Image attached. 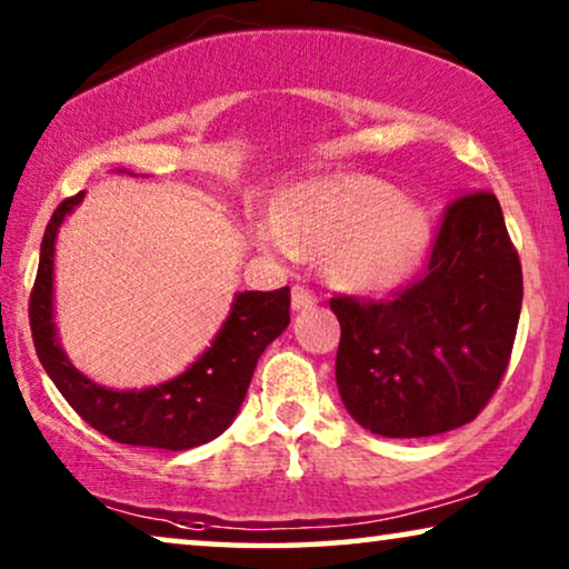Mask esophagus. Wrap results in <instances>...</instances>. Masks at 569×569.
<instances>
[{
    "label": "esophagus",
    "instance_id": "1",
    "mask_svg": "<svg viewBox=\"0 0 569 569\" xmlns=\"http://www.w3.org/2000/svg\"><path fill=\"white\" fill-rule=\"evenodd\" d=\"M316 302H318L316 292H310L308 287H302V284H295V287H292V308H295V310L313 308Z\"/></svg>",
    "mask_w": 569,
    "mask_h": 569
}]
</instances>
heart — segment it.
<instances>
[{
	"mask_svg": "<svg viewBox=\"0 0 569 569\" xmlns=\"http://www.w3.org/2000/svg\"><path fill=\"white\" fill-rule=\"evenodd\" d=\"M430 224L378 178L347 173L287 191L261 243L284 256L329 251V271L352 290H383L422 259Z\"/></svg>",
	"mask_w": 569,
	"mask_h": 569,
	"instance_id": "heart-1",
	"label": "heart"
}]
</instances>
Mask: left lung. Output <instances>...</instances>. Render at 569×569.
Listing matches in <instances>:
<instances>
[{
  "label": "left lung",
  "instance_id": "8db88e82",
  "mask_svg": "<svg viewBox=\"0 0 569 569\" xmlns=\"http://www.w3.org/2000/svg\"><path fill=\"white\" fill-rule=\"evenodd\" d=\"M523 271L492 191L442 212L425 277L383 300L337 295V386L357 425L430 438L477 419L508 370Z\"/></svg>",
  "mask_w": 569,
  "mask_h": 569
}]
</instances>
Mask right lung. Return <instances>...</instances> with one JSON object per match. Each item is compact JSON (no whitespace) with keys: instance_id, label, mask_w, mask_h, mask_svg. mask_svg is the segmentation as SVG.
I'll list each match as a JSON object with an SVG mask.
<instances>
[{"instance_id":"right-lung-1","label":"right lung","mask_w":569,"mask_h":569,"mask_svg":"<svg viewBox=\"0 0 569 569\" xmlns=\"http://www.w3.org/2000/svg\"><path fill=\"white\" fill-rule=\"evenodd\" d=\"M82 197L84 191L61 201L43 232L41 261L28 308L38 360L69 407L106 438L123 446L166 450L204 446L228 430L246 399L261 352L290 323V287L236 295L228 321L212 347L168 383L142 391L98 386L67 360L53 326V246L59 224Z\"/></svg>"}]
</instances>
